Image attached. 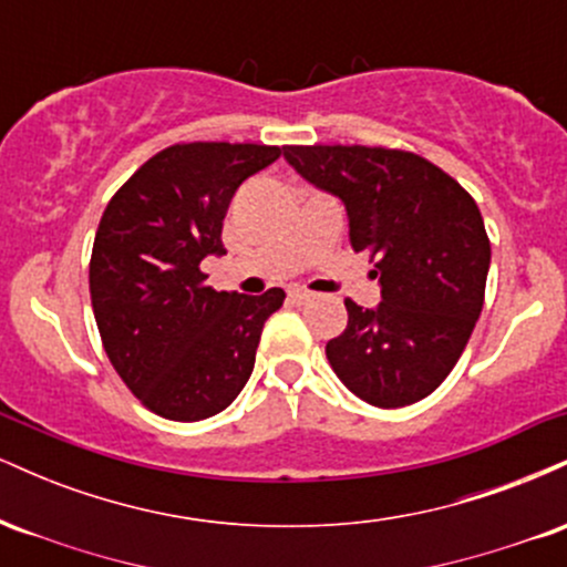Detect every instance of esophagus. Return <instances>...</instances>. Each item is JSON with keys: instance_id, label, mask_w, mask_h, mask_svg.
Returning <instances> with one entry per match:
<instances>
[{"instance_id": "obj_1", "label": "esophagus", "mask_w": 567, "mask_h": 567, "mask_svg": "<svg viewBox=\"0 0 567 567\" xmlns=\"http://www.w3.org/2000/svg\"><path fill=\"white\" fill-rule=\"evenodd\" d=\"M288 296H290V301H292V303H298V306H301V303H309V301H311V298H315V296H311V292H309V290H301V288L290 290V292H288Z\"/></svg>"}]
</instances>
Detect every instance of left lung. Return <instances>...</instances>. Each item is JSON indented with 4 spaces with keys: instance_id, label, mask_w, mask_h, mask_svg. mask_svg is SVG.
Instances as JSON below:
<instances>
[{
    "instance_id": "1",
    "label": "left lung",
    "mask_w": 567,
    "mask_h": 567,
    "mask_svg": "<svg viewBox=\"0 0 567 567\" xmlns=\"http://www.w3.org/2000/svg\"><path fill=\"white\" fill-rule=\"evenodd\" d=\"M288 165L343 202L349 243L375 261L381 303L347 301L324 354L349 392L405 408L447 379L470 341L491 269L483 216L458 181L419 154L381 146H285Z\"/></svg>"
}]
</instances>
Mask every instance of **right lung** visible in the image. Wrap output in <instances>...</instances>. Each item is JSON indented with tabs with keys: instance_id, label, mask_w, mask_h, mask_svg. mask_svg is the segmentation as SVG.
<instances>
[{
	"instance_id": "obj_1",
	"label": "right lung",
	"mask_w": 567,
	"mask_h": 567,
	"mask_svg": "<svg viewBox=\"0 0 567 567\" xmlns=\"http://www.w3.org/2000/svg\"><path fill=\"white\" fill-rule=\"evenodd\" d=\"M279 154L258 143H175L103 210L90 258L93 315L120 379L162 419H210L250 379L285 290L218 292L199 264L224 256L234 192Z\"/></svg>"
}]
</instances>
